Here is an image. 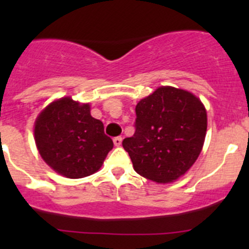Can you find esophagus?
<instances>
[{
	"label": "esophagus",
	"mask_w": 249,
	"mask_h": 249,
	"mask_svg": "<svg viewBox=\"0 0 249 249\" xmlns=\"http://www.w3.org/2000/svg\"><path fill=\"white\" fill-rule=\"evenodd\" d=\"M122 141H123V139L120 136L114 137V139H113V143H114L115 147H120V145H122Z\"/></svg>",
	"instance_id": "34e87169"
}]
</instances>
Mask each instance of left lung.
Here are the masks:
<instances>
[{
    "instance_id": "1",
    "label": "left lung",
    "mask_w": 249,
    "mask_h": 249,
    "mask_svg": "<svg viewBox=\"0 0 249 249\" xmlns=\"http://www.w3.org/2000/svg\"><path fill=\"white\" fill-rule=\"evenodd\" d=\"M134 136L123 141L134 169L158 183L178 179L201 153L207 113L200 99L173 87H160L136 106Z\"/></svg>"
}]
</instances>
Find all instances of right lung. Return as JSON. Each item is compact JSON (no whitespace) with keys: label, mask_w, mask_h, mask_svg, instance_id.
<instances>
[{"label":"right lung","mask_w":249,"mask_h":249,"mask_svg":"<svg viewBox=\"0 0 249 249\" xmlns=\"http://www.w3.org/2000/svg\"><path fill=\"white\" fill-rule=\"evenodd\" d=\"M35 141L42 159L67 178H83L99 171L113 148L101 120L90 114V105L69 96L52 102L39 113Z\"/></svg>","instance_id":"add662e5"}]
</instances>
